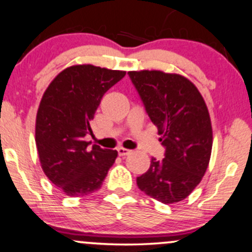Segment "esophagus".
<instances>
[{
    "mask_svg": "<svg viewBox=\"0 0 252 252\" xmlns=\"http://www.w3.org/2000/svg\"><path fill=\"white\" fill-rule=\"evenodd\" d=\"M117 152L120 156H126V155H129L130 153H131V150L123 148V147H120V148H117Z\"/></svg>",
    "mask_w": 252,
    "mask_h": 252,
    "instance_id": "34e87169",
    "label": "esophagus"
}]
</instances>
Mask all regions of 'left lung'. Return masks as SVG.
Wrapping results in <instances>:
<instances>
[{
  "label": "left lung",
  "instance_id": "8db88e82",
  "mask_svg": "<svg viewBox=\"0 0 252 252\" xmlns=\"http://www.w3.org/2000/svg\"><path fill=\"white\" fill-rule=\"evenodd\" d=\"M144 109L158 126L164 158H152L136 179L150 198L173 204L184 200L201 181L212 150V126L200 92L185 77L161 71L128 72Z\"/></svg>",
  "mask_w": 252,
  "mask_h": 252
}]
</instances>
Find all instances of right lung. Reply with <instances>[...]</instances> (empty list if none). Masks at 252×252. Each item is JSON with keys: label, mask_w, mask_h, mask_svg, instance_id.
Here are the masks:
<instances>
[{"label": "right lung", "mask_w": 252, "mask_h": 252, "mask_svg": "<svg viewBox=\"0 0 252 252\" xmlns=\"http://www.w3.org/2000/svg\"><path fill=\"white\" fill-rule=\"evenodd\" d=\"M124 71L76 65L60 72L43 94L36 115L35 142L46 176L66 195L84 196L100 189L117 150L90 148V122L106 91Z\"/></svg>", "instance_id": "1"}]
</instances>
